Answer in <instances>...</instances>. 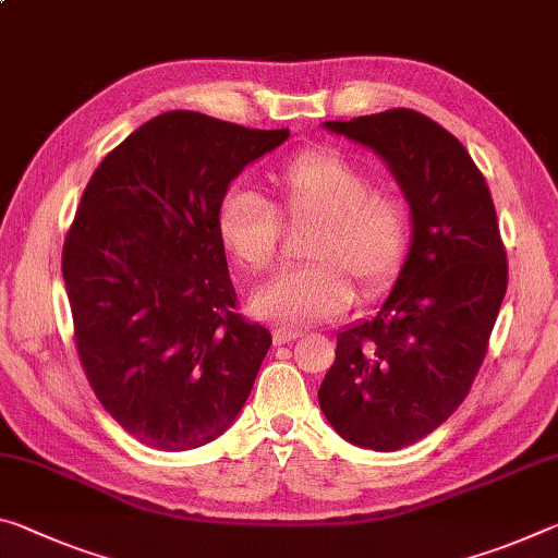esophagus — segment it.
<instances>
[{
	"label": "esophagus",
	"mask_w": 558,
	"mask_h": 558,
	"mask_svg": "<svg viewBox=\"0 0 558 558\" xmlns=\"http://www.w3.org/2000/svg\"><path fill=\"white\" fill-rule=\"evenodd\" d=\"M300 330H295V327H276L272 330V340H276V344H286V342H293L300 338Z\"/></svg>",
	"instance_id": "obj_1"
}]
</instances>
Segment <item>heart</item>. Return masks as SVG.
Listing matches in <instances>:
<instances>
[{
	"instance_id": "b5f03b06",
	"label": "heart",
	"mask_w": 558,
	"mask_h": 558,
	"mask_svg": "<svg viewBox=\"0 0 558 558\" xmlns=\"http://www.w3.org/2000/svg\"><path fill=\"white\" fill-rule=\"evenodd\" d=\"M278 206L290 220H315L305 255L253 295V311L280 325H307L348 311L357 280L362 295L390 286L410 243V216L390 193L375 191L365 168L330 148L305 151L272 175ZM218 235L251 270L278 258L282 223L260 193L235 185L218 203Z\"/></svg>"
}]
</instances>
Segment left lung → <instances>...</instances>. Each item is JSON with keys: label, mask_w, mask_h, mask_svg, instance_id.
<instances>
[{"label": "left lung", "mask_w": 558, "mask_h": 558, "mask_svg": "<svg viewBox=\"0 0 558 558\" xmlns=\"http://www.w3.org/2000/svg\"><path fill=\"white\" fill-rule=\"evenodd\" d=\"M325 126L383 156L412 210V245L390 298L338 335L317 390L340 437L395 452L470 395L507 293V251L489 185L437 121L390 109Z\"/></svg>", "instance_id": "8db88e82"}]
</instances>
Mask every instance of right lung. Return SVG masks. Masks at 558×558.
I'll use <instances>...</instances> for the list:
<instances>
[{"label":"right lung","instance_id":"1","mask_svg":"<svg viewBox=\"0 0 558 558\" xmlns=\"http://www.w3.org/2000/svg\"><path fill=\"white\" fill-rule=\"evenodd\" d=\"M288 136L166 111L86 183L61 251L78 362L146 447L206 445L253 390L272 338L238 313L216 214L235 175Z\"/></svg>","mask_w":558,"mask_h":558}]
</instances>
